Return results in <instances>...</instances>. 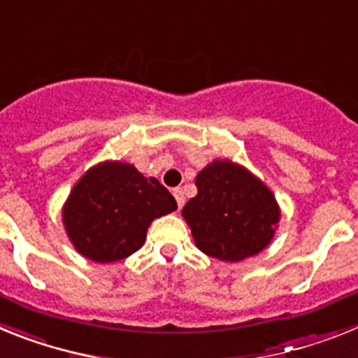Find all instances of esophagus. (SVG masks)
<instances>
[{
    "label": "esophagus",
    "instance_id": "esophagus-1",
    "mask_svg": "<svg viewBox=\"0 0 358 358\" xmlns=\"http://www.w3.org/2000/svg\"><path fill=\"white\" fill-rule=\"evenodd\" d=\"M173 197L177 201V206H185V192H182V188H173Z\"/></svg>",
    "mask_w": 358,
    "mask_h": 358
}]
</instances>
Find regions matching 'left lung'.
<instances>
[{
  "label": "left lung",
  "mask_w": 358,
  "mask_h": 358,
  "mask_svg": "<svg viewBox=\"0 0 358 358\" xmlns=\"http://www.w3.org/2000/svg\"><path fill=\"white\" fill-rule=\"evenodd\" d=\"M197 195L182 217L195 245L222 262H240L267 248L280 222L273 192L240 164L215 159L195 177Z\"/></svg>",
  "instance_id": "obj_1"
}]
</instances>
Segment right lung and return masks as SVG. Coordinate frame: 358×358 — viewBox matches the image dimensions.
Returning <instances> with one entry per match:
<instances>
[{"mask_svg": "<svg viewBox=\"0 0 358 358\" xmlns=\"http://www.w3.org/2000/svg\"><path fill=\"white\" fill-rule=\"evenodd\" d=\"M176 210V199L156 177H143L134 164L103 161L73 186L62 222L82 256L113 264L143 245L154 218Z\"/></svg>", "mask_w": 358, "mask_h": 358, "instance_id": "1", "label": "right lung"}]
</instances>
